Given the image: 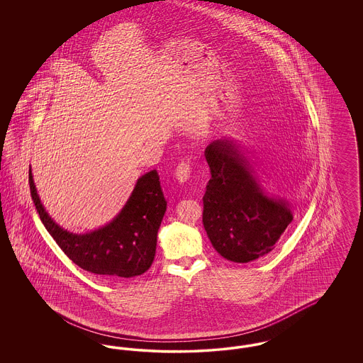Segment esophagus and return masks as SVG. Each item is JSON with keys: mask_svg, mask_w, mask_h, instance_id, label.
Masks as SVG:
<instances>
[{"mask_svg": "<svg viewBox=\"0 0 363 363\" xmlns=\"http://www.w3.org/2000/svg\"><path fill=\"white\" fill-rule=\"evenodd\" d=\"M191 175V166L189 162H181L175 169V178L179 182H186Z\"/></svg>", "mask_w": 363, "mask_h": 363, "instance_id": "34e87169", "label": "esophagus"}]
</instances>
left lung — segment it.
I'll use <instances>...</instances> for the list:
<instances>
[{"mask_svg": "<svg viewBox=\"0 0 363 363\" xmlns=\"http://www.w3.org/2000/svg\"><path fill=\"white\" fill-rule=\"evenodd\" d=\"M204 155L211 179L203 197V225L215 250L233 262L272 252L293 222L289 203L264 193L247 159L231 141H213Z\"/></svg>", "mask_w": 363, "mask_h": 363, "instance_id": "8db88e82", "label": "left lung"}]
</instances>
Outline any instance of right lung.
I'll return each mask as SVG.
<instances>
[{"mask_svg": "<svg viewBox=\"0 0 363 363\" xmlns=\"http://www.w3.org/2000/svg\"><path fill=\"white\" fill-rule=\"evenodd\" d=\"M28 184L42 223L76 265L98 277L121 279L138 277L150 269L155 257L157 230L167 206L156 170L138 178L113 222L86 234H73L52 222L39 200L31 169Z\"/></svg>", "mask_w": 363, "mask_h": 363, "instance_id": "obj_1", "label": "right lung"}]
</instances>
